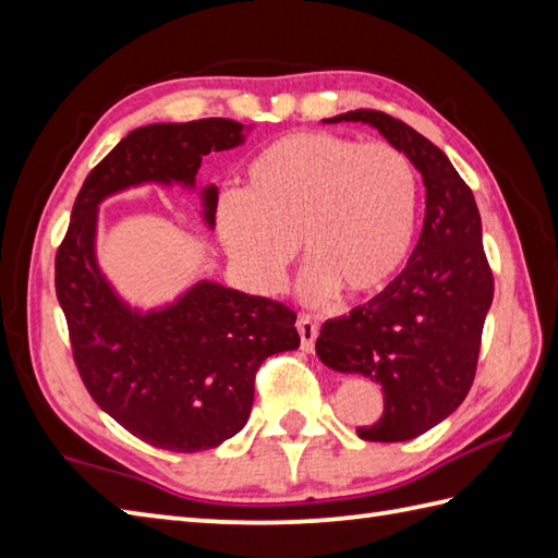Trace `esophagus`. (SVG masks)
<instances>
[{"label": "esophagus", "mask_w": 558, "mask_h": 558, "mask_svg": "<svg viewBox=\"0 0 558 558\" xmlns=\"http://www.w3.org/2000/svg\"><path fill=\"white\" fill-rule=\"evenodd\" d=\"M298 330H300V338H302V350L304 352H312L314 350V342H316V336H318L316 324L306 314H300Z\"/></svg>", "instance_id": "1"}]
</instances>
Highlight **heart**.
<instances>
[{"label":"heart","mask_w":558,"mask_h":558,"mask_svg":"<svg viewBox=\"0 0 558 558\" xmlns=\"http://www.w3.org/2000/svg\"><path fill=\"white\" fill-rule=\"evenodd\" d=\"M417 206V172L396 146L298 132L248 160L240 196L220 201L218 234L254 292L280 290L300 242L306 298H364L408 260Z\"/></svg>","instance_id":"heart-1"}]
</instances>
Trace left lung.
Instances as JSON below:
<instances>
[{
	"label": "left lung",
	"instance_id": "8db88e82",
	"mask_svg": "<svg viewBox=\"0 0 558 558\" xmlns=\"http://www.w3.org/2000/svg\"><path fill=\"white\" fill-rule=\"evenodd\" d=\"M326 122L376 126L422 172L426 208L405 270L348 316L322 326L316 354L330 369L369 376L384 388V414L357 426L364 441L396 444L446 420L475 381L494 276L472 189L446 153L405 122L352 110Z\"/></svg>",
	"mask_w": 558,
	"mask_h": 558
}]
</instances>
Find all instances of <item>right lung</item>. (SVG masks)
<instances>
[{
  "instance_id": "right-lung-1",
  "label": "right lung",
  "mask_w": 558,
  "mask_h": 558,
  "mask_svg": "<svg viewBox=\"0 0 558 558\" xmlns=\"http://www.w3.org/2000/svg\"><path fill=\"white\" fill-rule=\"evenodd\" d=\"M242 141V124L222 117L129 132L88 172L54 256V290L83 386L129 434L174 453L216 448L242 429L258 366L300 348L298 314L216 282H198L162 312H129L93 254L98 204L141 182L192 186L201 158ZM204 206L213 225L216 186L204 192Z\"/></svg>"
}]
</instances>
